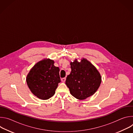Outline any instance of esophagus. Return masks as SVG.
<instances>
[{
  "label": "esophagus",
  "mask_w": 133,
  "mask_h": 133,
  "mask_svg": "<svg viewBox=\"0 0 133 133\" xmlns=\"http://www.w3.org/2000/svg\"><path fill=\"white\" fill-rule=\"evenodd\" d=\"M61 81H62V82L64 83V82L66 81V78H65V77H64V78H62Z\"/></svg>",
  "instance_id": "esophagus-1"
}]
</instances>
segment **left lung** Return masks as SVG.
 I'll list each match as a JSON object with an SVG mask.
<instances>
[{"mask_svg":"<svg viewBox=\"0 0 133 133\" xmlns=\"http://www.w3.org/2000/svg\"><path fill=\"white\" fill-rule=\"evenodd\" d=\"M71 71L67 76L66 85L74 97L84 100L96 92L102 82L99 72L89 61L82 58L70 62Z\"/></svg>","mask_w":133,"mask_h":133,"instance_id":"obj_1","label":"left lung"}]
</instances>
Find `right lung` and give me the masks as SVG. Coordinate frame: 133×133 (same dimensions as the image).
<instances>
[{"label":"right lung","instance_id":"1","mask_svg":"<svg viewBox=\"0 0 133 133\" xmlns=\"http://www.w3.org/2000/svg\"><path fill=\"white\" fill-rule=\"evenodd\" d=\"M54 63L49 58L44 59L37 63L27 76L26 82L29 89L41 99L51 97L61 82L59 68L54 66Z\"/></svg>","mask_w":133,"mask_h":133}]
</instances>
